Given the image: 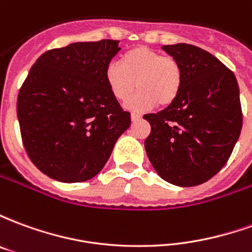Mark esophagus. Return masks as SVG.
Masks as SVG:
<instances>
[{
  "mask_svg": "<svg viewBox=\"0 0 252 252\" xmlns=\"http://www.w3.org/2000/svg\"><path fill=\"white\" fill-rule=\"evenodd\" d=\"M142 119V115H139V113H132L131 115V120L132 121H137Z\"/></svg>",
  "mask_w": 252,
  "mask_h": 252,
  "instance_id": "34e87169",
  "label": "esophagus"
}]
</instances>
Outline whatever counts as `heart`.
<instances>
[{
  "mask_svg": "<svg viewBox=\"0 0 252 252\" xmlns=\"http://www.w3.org/2000/svg\"><path fill=\"white\" fill-rule=\"evenodd\" d=\"M105 83L117 101H126V108L144 112L157 105L169 106L178 98L184 85V68L173 57L147 47H135L120 57V63L112 62L105 68Z\"/></svg>",
  "mask_w": 252,
  "mask_h": 252,
  "instance_id": "1",
  "label": "heart"
}]
</instances>
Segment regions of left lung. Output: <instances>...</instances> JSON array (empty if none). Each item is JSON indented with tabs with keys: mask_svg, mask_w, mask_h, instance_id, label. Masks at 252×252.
I'll return each instance as SVG.
<instances>
[{
	"mask_svg": "<svg viewBox=\"0 0 252 252\" xmlns=\"http://www.w3.org/2000/svg\"><path fill=\"white\" fill-rule=\"evenodd\" d=\"M162 48L181 63L184 85L174 104L143 116L151 126L146 153L162 180L201 185L227 163L242 131L238 81L202 48L185 43Z\"/></svg>",
	"mask_w": 252,
	"mask_h": 252,
	"instance_id": "obj_1",
	"label": "left lung"
}]
</instances>
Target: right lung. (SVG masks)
<instances>
[{
    "label": "right lung",
    "mask_w": 252,
    "mask_h": 252,
    "mask_svg": "<svg viewBox=\"0 0 252 252\" xmlns=\"http://www.w3.org/2000/svg\"><path fill=\"white\" fill-rule=\"evenodd\" d=\"M117 40L72 43L39 57L17 97L21 139L41 173L61 182L92 180L131 126L105 83Z\"/></svg>",
    "instance_id": "add662e5"
}]
</instances>
